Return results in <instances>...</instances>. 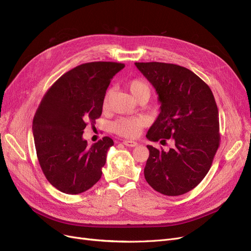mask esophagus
<instances>
[{"label": "esophagus", "mask_w": 251, "mask_h": 251, "mask_svg": "<svg viewBox=\"0 0 251 251\" xmlns=\"http://www.w3.org/2000/svg\"><path fill=\"white\" fill-rule=\"evenodd\" d=\"M123 144H125L126 146H129V147H135L138 145L137 142L135 141H128V140H125V141L123 142Z\"/></svg>", "instance_id": "34e87169"}]
</instances>
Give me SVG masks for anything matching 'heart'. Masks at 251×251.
Masks as SVG:
<instances>
[{
    "mask_svg": "<svg viewBox=\"0 0 251 251\" xmlns=\"http://www.w3.org/2000/svg\"><path fill=\"white\" fill-rule=\"evenodd\" d=\"M127 88L131 92L132 96L137 100L141 98H149L150 96V86L148 82L141 78H135L129 80L126 83ZM111 95V91H108L103 99V107L108 106L109 98ZM148 122L144 116H127V117H119L115 122L112 123V131L125 138L134 139L137 138L142 128L147 126Z\"/></svg>",
    "mask_w": 251,
    "mask_h": 251,
    "instance_id": "b5f03b06",
    "label": "heart"
}]
</instances>
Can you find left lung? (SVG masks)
Instances as JSON below:
<instances>
[{
	"instance_id": "obj_1",
	"label": "left lung",
	"mask_w": 251,
	"mask_h": 251,
	"mask_svg": "<svg viewBox=\"0 0 251 251\" xmlns=\"http://www.w3.org/2000/svg\"><path fill=\"white\" fill-rule=\"evenodd\" d=\"M158 95L160 112L147 132L150 141L173 138L169 151L147 145L148 184L166 196L195 188L209 172L219 147L218 109L210 87L190 70L166 63H135Z\"/></svg>"
}]
</instances>
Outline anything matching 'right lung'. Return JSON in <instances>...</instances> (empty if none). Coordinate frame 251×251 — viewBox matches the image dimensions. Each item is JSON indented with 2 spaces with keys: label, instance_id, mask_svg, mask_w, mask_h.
I'll return each instance as SVG.
<instances>
[{
  "label": "right lung",
  "instance_id": "right-lung-1",
  "mask_svg": "<svg viewBox=\"0 0 251 251\" xmlns=\"http://www.w3.org/2000/svg\"><path fill=\"white\" fill-rule=\"evenodd\" d=\"M124 68L113 62L77 66L59 77L40 103L33 119L37 156L46 179L59 192L81 194L101 178L113 140L104 137L87 146L82 134L101 116L107 87Z\"/></svg>",
  "mask_w": 251,
  "mask_h": 251
}]
</instances>
